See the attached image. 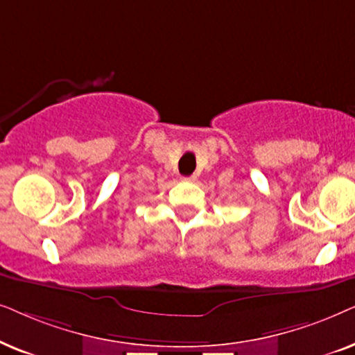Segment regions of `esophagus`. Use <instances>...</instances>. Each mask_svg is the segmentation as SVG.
I'll use <instances>...</instances> for the list:
<instances>
[{
	"instance_id": "1",
	"label": "esophagus",
	"mask_w": 355,
	"mask_h": 355,
	"mask_svg": "<svg viewBox=\"0 0 355 355\" xmlns=\"http://www.w3.org/2000/svg\"><path fill=\"white\" fill-rule=\"evenodd\" d=\"M185 182H195L196 180V175H190V177H183Z\"/></svg>"
}]
</instances>
